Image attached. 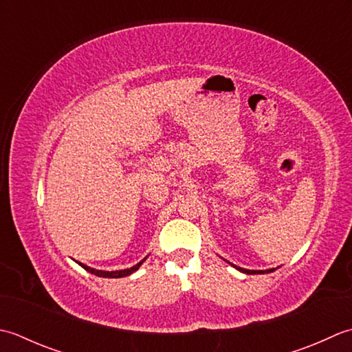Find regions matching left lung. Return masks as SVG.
<instances>
[{
    "mask_svg": "<svg viewBox=\"0 0 352 352\" xmlns=\"http://www.w3.org/2000/svg\"><path fill=\"white\" fill-rule=\"evenodd\" d=\"M228 263V261H226ZM231 264V266L234 267V269H236L239 272H241V274H246V275H258V274H270V272H274V270H276V269H266V270H249V269H243V267H239V266H235V264H232V263H229Z\"/></svg>",
    "mask_w": 352,
    "mask_h": 352,
    "instance_id": "1",
    "label": "left lung"
}]
</instances>
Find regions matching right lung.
I'll return each instance as SVG.
<instances>
[{
    "label": "right lung",
    "instance_id": "right-lung-1",
    "mask_svg": "<svg viewBox=\"0 0 352 352\" xmlns=\"http://www.w3.org/2000/svg\"><path fill=\"white\" fill-rule=\"evenodd\" d=\"M146 258H147V256H146ZM146 258H144V260H141L138 264H135V266H133V267H131V269L112 270V272H109V270H97V269H92V267H89V266H86V264H83V263H78V261H76V263H77V264H80V266H82L86 272H89V274L96 275V276H100V278H123V276L132 275L133 272L138 270L141 264L146 261Z\"/></svg>",
    "mask_w": 352,
    "mask_h": 352
}]
</instances>
